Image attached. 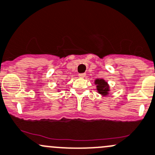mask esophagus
<instances>
[{
    "label": "esophagus",
    "instance_id": "esophagus-1",
    "mask_svg": "<svg viewBox=\"0 0 155 155\" xmlns=\"http://www.w3.org/2000/svg\"><path fill=\"white\" fill-rule=\"evenodd\" d=\"M78 76L80 77V78H84L85 76H86V74L85 73H81V74H79Z\"/></svg>",
    "mask_w": 155,
    "mask_h": 155
}]
</instances>
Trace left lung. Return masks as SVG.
I'll list each match as a JSON object with an SVG mask.
<instances>
[{"instance_id": "8db88e82", "label": "left lung", "mask_w": 155, "mask_h": 155, "mask_svg": "<svg viewBox=\"0 0 155 155\" xmlns=\"http://www.w3.org/2000/svg\"><path fill=\"white\" fill-rule=\"evenodd\" d=\"M94 83L97 85V90L99 94H101L103 96L108 95L110 87L107 84V82H106L104 79H97Z\"/></svg>"}]
</instances>
